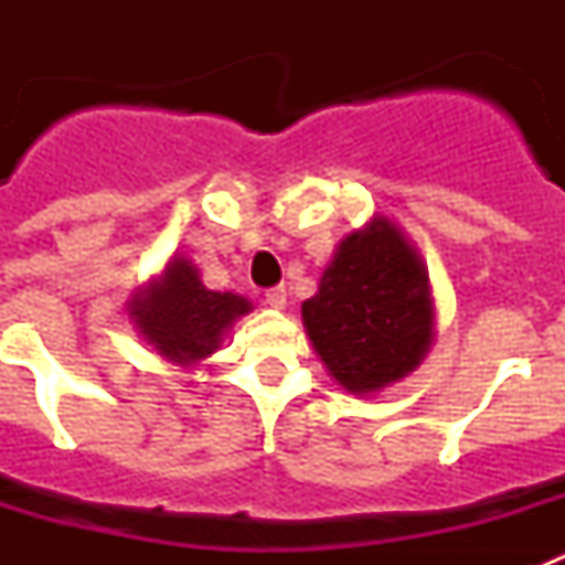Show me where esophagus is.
Masks as SVG:
<instances>
[{"mask_svg": "<svg viewBox=\"0 0 565 565\" xmlns=\"http://www.w3.org/2000/svg\"><path fill=\"white\" fill-rule=\"evenodd\" d=\"M286 302H288V291H286V286H274V288H268L266 291V306H271V308H286Z\"/></svg>", "mask_w": 565, "mask_h": 565, "instance_id": "34e87169", "label": "esophagus"}]
</instances>
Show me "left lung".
I'll list each match as a JSON object with an SVG mask.
<instances>
[{"label": "left lung", "instance_id": "1", "mask_svg": "<svg viewBox=\"0 0 565 565\" xmlns=\"http://www.w3.org/2000/svg\"><path fill=\"white\" fill-rule=\"evenodd\" d=\"M302 326L353 396H376L422 364L436 339V299L422 254L391 217L373 214L339 243L302 302Z\"/></svg>", "mask_w": 565, "mask_h": 565}]
</instances>
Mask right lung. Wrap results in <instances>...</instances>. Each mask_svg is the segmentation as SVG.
<instances>
[{
  "mask_svg": "<svg viewBox=\"0 0 565 565\" xmlns=\"http://www.w3.org/2000/svg\"><path fill=\"white\" fill-rule=\"evenodd\" d=\"M252 308L243 294L203 286L192 259L174 254L158 277L132 294L127 311L158 356L192 367L212 356L228 328Z\"/></svg>",
  "mask_w": 565,
  "mask_h": 565,
  "instance_id": "1",
  "label": "right lung"
}]
</instances>
